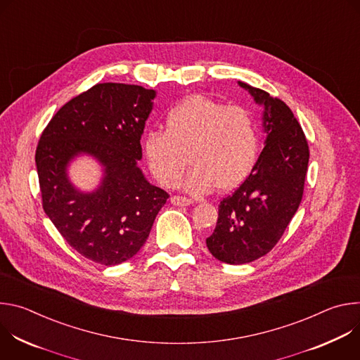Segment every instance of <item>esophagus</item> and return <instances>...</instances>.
Segmentation results:
<instances>
[{
    "instance_id": "esophagus-1",
    "label": "esophagus",
    "mask_w": 360,
    "mask_h": 360,
    "mask_svg": "<svg viewBox=\"0 0 360 360\" xmlns=\"http://www.w3.org/2000/svg\"><path fill=\"white\" fill-rule=\"evenodd\" d=\"M171 203L175 205V207H188V205H192L193 200L192 199H188L185 196H178V195H174L171 196Z\"/></svg>"
}]
</instances>
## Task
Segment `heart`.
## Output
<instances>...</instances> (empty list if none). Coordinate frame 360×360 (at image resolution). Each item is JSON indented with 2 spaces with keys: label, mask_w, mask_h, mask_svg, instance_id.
Returning a JSON list of instances; mask_svg holds the SVG:
<instances>
[{
  "label": "heart",
  "mask_w": 360,
  "mask_h": 360,
  "mask_svg": "<svg viewBox=\"0 0 360 360\" xmlns=\"http://www.w3.org/2000/svg\"><path fill=\"white\" fill-rule=\"evenodd\" d=\"M141 149L149 172L164 186L178 184L189 158L193 165L184 181L189 192L207 193L217 186L226 191L252 171L259 131L249 111L191 95L168 111L165 131L145 132Z\"/></svg>",
  "instance_id": "b5f03b06"
}]
</instances>
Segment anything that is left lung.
Returning a JSON list of instances; mask_svg holds the SVG:
<instances>
[{"instance_id":"1","label":"left lung","mask_w":360,"mask_h":360,"mask_svg":"<svg viewBox=\"0 0 360 360\" xmlns=\"http://www.w3.org/2000/svg\"><path fill=\"white\" fill-rule=\"evenodd\" d=\"M264 108L265 148L243 184L219 203L218 222L207 238L212 256L243 265L266 255L296 214L309 162L304 134L283 101L238 81Z\"/></svg>"}]
</instances>
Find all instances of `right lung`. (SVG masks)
I'll list each match as a JSON object with an SVG mask.
<instances>
[{"label":"right lung","instance_id":"right-lung-1","mask_svg":"<svg viewBox=\"0 0 360 360\" xmlns=\"http://www.w3.org/2000/svg\"><path fill=\"white\" fill-rule=\"evenodd\" d=\"M155 96V89L139 85L96 84L67 102L39 138L42 208L70 246L96 264L118 265L136 255L169 198L138 167ZM79 156L101 167L92 191L69 178V165Z\"/></svg>","mask_w":360,"mask_h":360}]
</instances>
